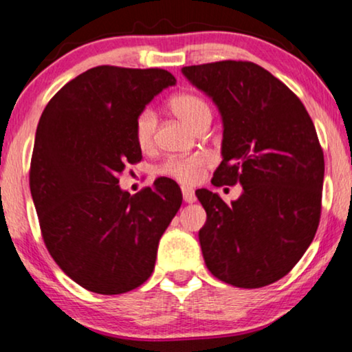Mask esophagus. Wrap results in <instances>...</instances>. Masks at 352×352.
<instances>
[{
	"instance_id": "1",
	"label": "esophagus",
	"mask_w": 352,
	"mask_h": 352,
	"mask_svg": "<svg viewBox=\"0 0 352 352\" xmlns=\"http://www.w3.org/2000/svg\"><path fill=\"white\" fill-rule=\"evenodd\" d=\"M182 199H184L186 204H194V201L197 200L195 192L189 189V187H182Z\"/></svg>"
}]
</instances>
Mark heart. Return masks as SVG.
Returning a JSON list of instances; mask_svg holds the SVG:
<instances>
[{
	"label": "heart",
	"instance_id": "heart-1",
	"mask_svg": "<svg viewBox=\"0 0 352 352\" xmlns=\"http://www.w3.org/2000/svg\"><path fill=\"white\" fill-rule=\"evenodd\" d=\"M168 109L182 123H186L190 129H194L195 133L204 126H208L211 123V117H213L210 104L204 98H200V96L190 93H181L173 96L168 100ZM155 126L157 118L151 109H144L142 112H139L136 120H134L133 129L134 141H136L139 148L148 151L152 147ZM206 166H208V160L201 155L186 158L171 157L165 163H162L157 171L158 175L171 177V179L181 182V184H194L199 179L200 173Z\"/></svg>",
	"mask_w": 352,
	"mask_h": 352
}]
</instances>
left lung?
<instances>
[{
	"instance_id": "left-lung-1",
	"label": "left lung",
	"mask_w": 352,
	"mask_h": 352,
	"mask_svg": "<svg viewBox=\"0 0 352 352\" xmlns=\"http://www.w3.org/2000/svg\"><path fill=\"white\" fill-rule=\"evenodd\" d=\"M182 74L223 117V162L211 182L243 187L230 205L195 192L206 211L199 232L205 264L234 287H266L292 271L319 226L325 165L314 123L296 94L253 62H211Z\"/></svg>"
}]
</instances>
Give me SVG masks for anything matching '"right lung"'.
I'll return each instance as SVG.
<instances>
[{"instance_id": "add662e5", "label": "right lung", "mask_w": 352, "mask_h": 352, "mask_svg": "<svg viewBox=\"0 0 352 352\" xmlns=\"http://www.w3.org/2000/svg\"><path fill=\"white\" fill-rule=\"evenodd\" d=\"M175 83L162 69L99 65L69 81L43 110L30 163L33 204L47 252L86 290L120 295L152 276L181 189L158 177L131 195L120 189L118 175L142 158L134 120Z\"/></svg>"}]
</instances>
